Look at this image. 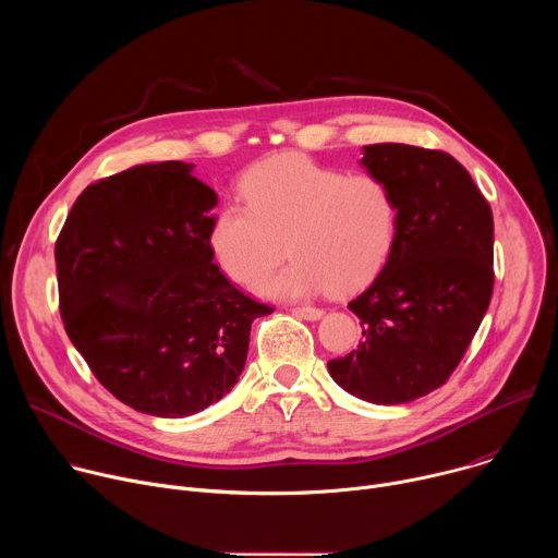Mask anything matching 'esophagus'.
Returning <instances> with one entry per match:
<instances>
[{
	"label": "esophagus",
	"instance_id": "1",
	"mask_svg": "<svg viewBox=\"0 0 558 558\" xmlns=\"http://www.w3.org/2000/svg\"><path fill=\"white\" fill-rule=\"evenodd\" d=\"M291 313L302 317V320H320L323 317V308H315V306H295Z\"/></svg>",
	"mask_w": 558,
	"mask_h": 558
}]
</instances>
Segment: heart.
I'll return each mask as SVG.
<instances>
[{
  "label": "heart",
  "instance_id": "b5f03b06",
  "mask_svg": "<svg viewBox=\"0 0 558 558\" xmlns=\"http://www.w3.org/2000/svg\"><path fill=\"white\" fill-rule=\"evenodd\" d=\"M247 205L225 203L209 227V250L238 284H260L284 258L287 269L263 284L269 298L353 293L392 254L400 203L377 174H347L300 154H278L241 179ZM288 250H283V245Z\"/></svg>",
  "mask_w": 558,
  "mask_h": 558
}]
</instances>
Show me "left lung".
<instances>
[{
  "mask_svg": "<svg viewBox=\"0 0 558 558\" xmlns=\"http://www.w3.org/2000/svg\"><path fill=\"white\" fill-rule=\"evenodd\" d=\"M360 163L392 187L400 231L379 276L349 302L364 340L329 373L364 402L407 404L446 384L488 311L493 209L446 151L375 143Z\"/></svg>",
  "mask_w": 558,
  "mask_h": 558,
  "instance_id": "1",
  "label": "left lung"
}]
</instances>
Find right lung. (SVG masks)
I'll use <instances>...</instances> for the list:
<instances>
[{"mask_svg": "<svg viewBox=\"0 0 558 558\" xmlns=\"http://www.w3.org/2000/svg\"><path fill=\"white\" fill-rule=\"evenodd\" d=\"M192 170L145 163L88 185L54 245L70 342L117 400L170 420L233 388L252 323L274 311L214 265L218 196Z\"/></svg>", "mask_w": 558, "mask_h": 558, "instance_id": "obj_1", "label": "right lung"}]
</instances>
